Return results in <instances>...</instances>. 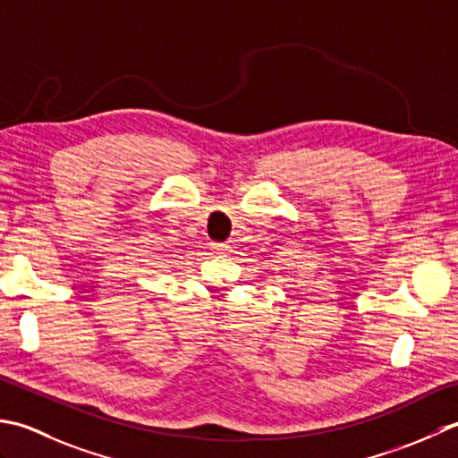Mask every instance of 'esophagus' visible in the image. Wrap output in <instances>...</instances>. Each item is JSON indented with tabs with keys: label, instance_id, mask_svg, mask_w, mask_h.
Here are the masks:
<instances>
[{
	"label": "esophagus",
	"instance_id": "1",
	"mask_svg": "<svg viewBox=\"0 0 458 458\" xmlns=\"http://www.w3.org/2000/svg\"><path fill=\"white\" fill-rule=\"evenodd\" d=\"M211 249L216 250V253H219V255H225V253H229V250H231V245H229V242H211Z\"/></svg>",
	"mask_w": 458,
	"mask_h": 458
}]
</instances>
